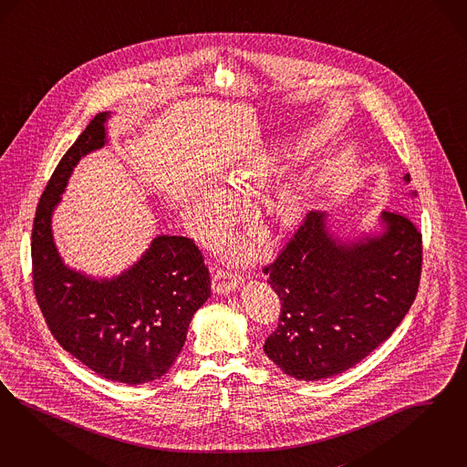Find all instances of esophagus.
Segmentation results:
<instances>
[{
	"instance_id": "obj_1",
	"label": "esophagus",
	"mask_w": 467,
	"mask_h": 467,
	"mask_svg": "<svg viewBox=\"0 0 467 467\" xmlns=\"http://www.w3.org/2000/svg\"><path fill=\"white\" fill-rule=\"evenodd\" d=\"M242 276L230 270H218L213 275V291L216 294H228L235 291L241 284Z\"/></svg>"
}]
</instances>
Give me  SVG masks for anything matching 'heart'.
I'll return each instance as SVG.
<instances>
[{"mask_svg": "<svg viewBox=\"0 0 467 467\" xmlns=\"http://www.w3.org/2000/svg\"><path fill=\"white\" fill-rule=\"evenodd\" d=\"M270 171L268 162H253L249 166L239 168L230 176V185L241 193H249ZM305 202L297 191L291 187L276 192L265 208L263 225L268 235L296 225L303 218ZM235 216V204L228 192L220 187H211L204 192L192 209V225L199 237L216 239L232 225Z\"/></svg>", "mask_w": 467, "mask_h": 467, "instance_id": "heart-1", "label": "heart"}]
</instances>
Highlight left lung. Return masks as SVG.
Listing matches in <instances>:
<instances>
[{
    "label": "left lung",
    "instance_id": "left-lung-1",
    "mask_svg": "<svg viewBox=\"0 0 467 467\" xmlns=\"http://www.w3.org/2000/svg\"><path fill=\"white\" fill-rule=\"evenodd\" d=\"M403 180L409 183L410 176ZM379 222L378 235L343 241L328 232L327 213L311 211L263 268L282 301L263 349L284 374L318 380L345 372L384 343L410 310L422 235L400 213L382 211Z\"/></svg>",
    "mask_w": 467,
    "mask_h": 467
}]
</instances>
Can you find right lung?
Here are the masks:
<instances>
[{
	"mask_svg": "<svg viewBox=\"0 0 467 467\" xmlns=\"http://www.w3.org/2000/svg\"><path fill=\"white\" fill-rule=\"evenodd\" d=\"M97 114L60 159L36 209L35 294L53 337L105 379L130 386L161 379L187 339L193 313L211 296L202 253L192 239L159 235L141 258L112 278L69 268L53 242L52 214L81 157L107 143Z\"/></svg>",
	"mask_w": 467,
	"mask_h": 467,
	"instance_id": "right-lung-1",
	"label": "right lung"
}]
</instances>
